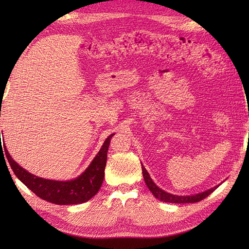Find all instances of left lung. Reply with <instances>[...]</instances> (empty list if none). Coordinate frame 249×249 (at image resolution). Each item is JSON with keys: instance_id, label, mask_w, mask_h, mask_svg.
<instances>
[{"instance_id": "1", "label": "left lung", "mask_w": 249, "mask_h": 249, "mask_svg": "<svg viewBox=\"0 0 249 249\" xmlns=\"http://www.w3.org/2000/svg\"><path fill=\"white\" fill-rule=\"evenodd\" d=\"M142 177H144V180L147 184V187L150 190V192L153 193L155 197H157L158 200L162 201V202H168V203H196V202H199L201 200L205 199L206 196H210L215 189L218 187L211 188L209 190H205L204 192H200L196 193V195H192V196H177V195H172V193L166 192L162 189H160L157 184H156L153 179L150 178V176L148 174V171L145 169V167L142 165Z\"/></svg>"}]
</instances>
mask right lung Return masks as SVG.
Segmentation results:
<instances>
[{"instance_id":"right-lung-1","label":"right lung","mask_w":249,"mask_h":249,"mask_svg":"<svg viewBox=\"0 0 249 249\" xmlns=\"http://www.w3.org/2000/svg\"><path fill=\"white\" fill-rule=\"evenodd\" d=\"M113 135L114 134H111L105 140L99 153L92 160L89 167L77 178L67 181L45 179L33 175L26 169H24L23 167H20L11 157L5 144H4V150H5L7 161L10 162V166L13 169L15 176L40 199L60 205L80 204L93 197L102 185L105 165H107V150Z\"/></svg>"}]
</instances>
